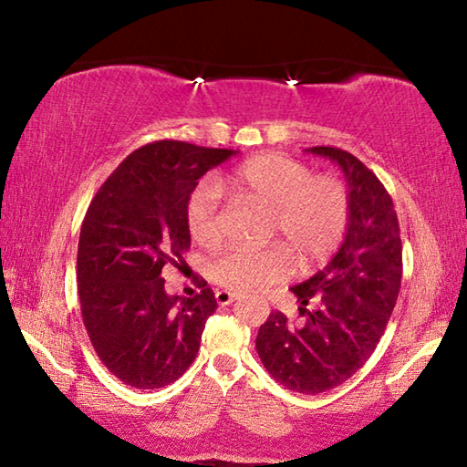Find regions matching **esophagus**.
Here are the masks:
<instances>
[{
	"mask_svg": "<svg viewBox=\"0 0 467 467\" xmlns=\"http://www.w3.org/2000/svg\"><path fill=\"white\" fill-rule=\"evenodd\" d=\"M214 299H216L218 305H231L236 299V295L231 293V291H216Z\"/></svg>",
	"mask_w": 467,
	"mask_h": 467,
	"instance_id": "obj_1",
	"label": "esophagus"
}]
</instances>
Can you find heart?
I'll return each instance as SVG.
<instances>
[{"label": "heart", "mask_w": 467, "mask_h": 467, "mask_svg": "<svg viewBox=\"0 0 467 467\" xmlns=\"http://www.w3.org/2000/svg\"><path fill=\"white\" fill-rule=\"evenodd\" d=\"M221 188L241 201L273 208L271 233L281 236L303 266L331 259L349 224V192L341 181L313 176L309 166L276 152L254 156L234 168L223 178ZM186 224L198 244H221L224 221L213 182H202L192 192ZM291 271L293 256L283 244L266 249L234 246L213 265L214 281L234 293L259 291L283 281Z\"/></svg>", "instance_id": "heart-1"}]
</instances>
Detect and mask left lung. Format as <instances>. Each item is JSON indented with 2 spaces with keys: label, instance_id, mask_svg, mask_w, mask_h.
Wrapping results in <instances>:
<instances>
[{
  "label": "left lung",
  "instance_id": "1",
  "mask_svg": "<svg viewBox=\"0 0 467 467\" xmlns=\"http://www.w3.org/2000/svg\"><path fill=\"white\" fill-rule=\"evenodd\" d=\"M306 152L343 171L349 224L329 265L291 286L305 321L295 325L281 311L271 313L256 335V351L285 389L317 395L345 383L375 351L400 295L403 249L398 213L379 178L341 148Z\"/></svg>",
  "mask_w": 467,
  "mask_h": 467
}]
</instances>
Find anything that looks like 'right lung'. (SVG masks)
<instances>
[{"instance_id":"1","label":"right lung","mask_w":467,"mask_h":467,"mask_svg":"<svg viewBox=\"0 0 467 467\" xmlns=\"http://www.w3.org/2000/svg\"><path fill=\"white\" fill-rule=\"evenodd\" d=\"M234 150L158 140L138 148L92 198L78 243V295L94 351L136 389L176 381L216 311L211 286L192 299L164 291L162 269L191 249L186 206Z\"/></svg>"}]
</instances>
